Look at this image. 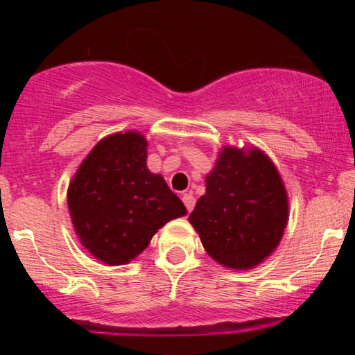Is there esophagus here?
<instances>
[{
    "mask_svg": "<svg viewBox=\"0 0 355 355\" xmlns=\"http://www.w3.org/2000/svg\"><path fill=\"white\" fill-rule=\"evenodd\" d=\"M182 202H184V205H186L187 211H192L193 207H196V197H193L191 192L184 193V196H182Z\"/></svg>",
    "mask_w": 355,
    "mask_h": 355,
    "instance_id": "obj_1",
    "label": "esophagus"
}]
</instances>
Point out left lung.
<instances>
[{"mask_svg": "<svg viewBox=\"0 0 355 355\" xmlns=\"http://www.w3.org/2000/svg\"><path fill=\"white\" fill-rule=\"evenodd\" d=\"M205 181L189 221L207 254L226 268H254L273 254L288 225L278 169L259 148L223 147Z\"/></svg>", "mask_w": 355, "mask_h": 355, "instance_id": "1", "label": "left lung"}]
</instances>
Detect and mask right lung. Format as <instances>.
<instances>
[{"mask_svg": "<svg viewBox=\"0 0 355 355\" xmlns=\"http://www.w3.org/2000/svg\"><path fill=\"white\" fill-rule=\"evenodd\" d=\"M147 145L135 130L101 139L67 189L80 244L106 265L129 263L159 227L187 213L163 176L148 171Z\"/></svg>", "mask_w": 355, "mask_h": 355, "instance_id": "add662e5", "label": "right lung"}]
</instances>
